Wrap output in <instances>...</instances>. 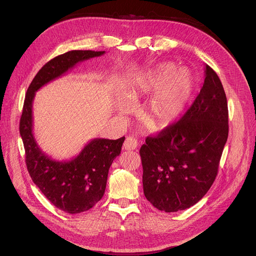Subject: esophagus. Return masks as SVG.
I'll return each mask as SVG.
<instances>
[{"mask_svg": "<svg viewBox=\"0 0 256 256\" xmlns=\"http://www.w3.org/2000/svg\"><path fill=\"white\" fill-rule=\"evenodd\" d=\"M124 150H134L138 147V141L134 137H128L124 142Z\"/></svg>", "mask_w": 256, "mask_h": 256, "instance_id": "34e87169", "label": "esophagus"}]
</instances>
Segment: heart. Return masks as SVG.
<instances>
[{"label": "heart", "instance_id": "heart-1", "mask_svg": "<svg viewBox=\"0 0 256 256\" xmlns=\"http://www.w3.org/2000/svg\"><path fill=\"white\" fill-rule=\"evenodd\" d=\"M194 93V78L186 70H178L176 64L166 62L147 72L126 91V100L152 96L146 117L156 128L168 126L186 112Z\"/></svg>", "mask_w": 256, "mask_h": 256}]
</instances>
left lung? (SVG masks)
<instances>
[{"label": "left lung", "instance_id": "1", "mask_svg": "<svg viewBox=\"0 0 256 256\" xmlns=\"http://www.w3.org/2000/svg\"><path fill=\"white\" fill-rule=\"evenodd\" d=\"M197 98L184 116L140 148L143 190L160 210L189 208L216 180L228 137V108L218 74L208 64Z\"/></svg>", "mask_w": 256, "mask_h": 256}]
</instances>
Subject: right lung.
Instances as JSON below:
<instances>
[{"label":"right lung","mask_w":256,"mask_h":256,"mask_svg":"<svg viewBox=\"0 0 256 256\" xmlns=\"http://www.w3.org/2000/svg\"><path fill=\"white\" fill-rule=\"evenodd\" d=\"M106 52L70 50L59 55L42 66L28 90L20 121L26 165L39 190L59 210L80 214L96 206L104 194L108 173L120 154L124 137L117 140L93 139L70 160H56L46 154L33 135L32 104L35 92L78 63L100 57Z\"/></svg>","instance_id":"obj_1"}]
</instances>
